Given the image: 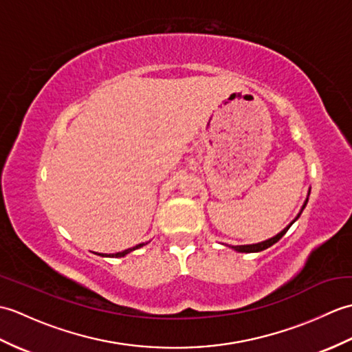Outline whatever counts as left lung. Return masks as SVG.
I'll use <instances>...</instances> for the list:
<instances>
[{
	"label": "left lung",
	"instance_id": "obj_1",
	"mask_svg": "<svg viewBox=\"0 0 352 352\" xmlns=\"http://www.w3.org/2000/svg\"><path fill=\"white\" fill-rule=\"evenodd\" d=\"M309 195H310V192H309ZM309 195H307V198H305V201H304V204H302V208H301V212L296 214V218L292 221L289 226L284 228L283 231H280L278 234L276 236H274V237H271V239H267V241H263V242H260V243H252V245H237V246H230V248H233L234 251H237V252H260V251H263V250H266V248H269V246H272L274 243H276L280 241V239L286 234V231L290 228V226L292 223H294L298 218H300L301 216V213H302V210L305 208V206H307V201H309Z\"/></svg>",
	"mask_w": 352,
	"mask_h": 352
}]
</instances>
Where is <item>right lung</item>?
Here are the masks:
<instances>
[{
  "label": "right lung",
  "mask_w": 352,
  "mask_h": 352,
  "mask_svg": "<svg viewBox=\"0 0 352 352\" xmlns=\"http://www.w3.org/2000/svg\"><path fill=\"white\" fill-rule=\"evenodd\" d=\"M144 245H146V243H139V245H136V246H133V248H129V250H125V251H122V252H116V254H98V256H102V257H124V256H126V254H129V252H131V251H134V250H138V248H140V246H144Z\"/></svg>",
  "instance_id": "obj_1"
}]
</instances>
